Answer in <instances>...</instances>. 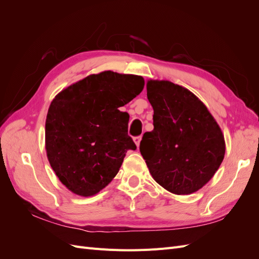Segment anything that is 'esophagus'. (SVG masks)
I'll return each instance as SVG.
<instances>
[{"label":"esophagus","instance_id":"obj_1","mask_svg":"<svg viewBox=\"0 0 259 259\" xmlns=\"http://www.w3.org/2000/svg\"><path fill=\"white\" fill-rule=\"evenodd\" d=\"M140 140H142V136H136V137H134V143L136 144V146H137V147H139Z\"/></svg>","mask_w":259,"mask_h":259}]
</instances>
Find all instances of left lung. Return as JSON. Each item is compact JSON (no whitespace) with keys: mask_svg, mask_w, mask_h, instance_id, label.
<instances>
[{"mask_svg":"<svg viewBox=\"0 0 259 259\" xmlns=\"http://www.w3.org/2000/svg\"><path fill=\"white\" fill-rule=\"evenodd\" d=\"M153 108V131L144 134L139 150L149 171L171 193L190 194L214 176L225 156L221 127L190 91L169 81L147 83Z\"/></svg>","mask_w":259,"mask_h":259,"instance_id":"1","label":"left lung"}]
</instances>
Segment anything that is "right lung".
I'll return each mask as SVG.
<instances>
[{"instance_id": "1", "label": "right lung", "mask_w": 259, "mask_h": 259, "mask_svg": "<svg viewBox=\"0 0 259 259\" xmlns=\"http://www.w3.org/2000/svg\"><path fill=\"white\" fill-rule=\"evenodd\" d=\"M142 76L104 71L70 85L54 98L45 123L52 168L70 191L91 197L111 182L127 150L130 115L119 110L143 91Z\"/></svg>"}]
</instances>
